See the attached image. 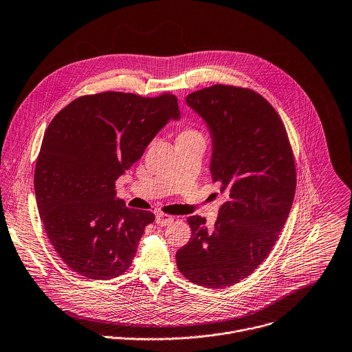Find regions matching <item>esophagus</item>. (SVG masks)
I'll use <instances>...</instances> for the list:
<instances>
[{"label":"esophagus","instance_id":"esophagus-1","mask_svg":"<svg viewBox=\"0 0 352 352\" xmlns=\"http://www.w3.org/2000/svg\"><path fill=\"white\" fill-rule=\"evenodd\" d=\"M173 221V217L169 216V214H165V213H158L155 216V223L161 227H165V226H169L170 223Z\"/></svg>","mask_w":352,"mask_h":352}]
</instances>
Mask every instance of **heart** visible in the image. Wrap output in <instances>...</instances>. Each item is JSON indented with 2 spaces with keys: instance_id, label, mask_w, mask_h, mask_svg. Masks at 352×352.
Listing matches in <instances>:
<instances>
[{
  "instance_id": "heart-1",
  "label": "heart",
  "mask_w": 352,
  "mask_h": 352,
  "mask_svg": "<svg viewBox=\"0 0 352 352\" xmlns=\"http://www.w3.org/2000/svg\"><path fill=\"white\" fill-rule=\"evenodd\" d=\"M177 139H202L201 133L197 129L192 128H186L180 132V135L177 136Z\"/></svg>"
}]
</instances>
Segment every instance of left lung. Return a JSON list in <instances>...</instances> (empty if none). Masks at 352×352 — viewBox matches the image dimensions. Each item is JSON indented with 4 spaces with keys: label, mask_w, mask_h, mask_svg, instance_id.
<instances>
[{
    "label": "left lung",
    "mask_w": 352,
    "mask_h": 352,
    "mask_svg": "<svg viewBox=\"0 0 352 352\" xmlns=\"http://www.w3.org/2000/svg\"><path fill=\"white\" fill-rule=\"evenodd\" d=\"M212 139L210 175L227 201L214 227L190 216L191 239L176 253L191 282L221 289L250 275L271 252L292 209L296 169L285 126L258 94L213 85L186 98Z\"/></svg>",
    "instance_id": "left-lung-1"
}]
</instances>
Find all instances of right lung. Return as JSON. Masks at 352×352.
Returning <instances> with one entry per match:
<instances>
[{
    "mask_svg": "<svg viewBox=\"0 0 352 352\" xmlns=\"http://www.w3.org/2000/svg\"><path fill=\"white\" fill-rule=\"evenodd\" d=\"M179 118L173 95L104 92L76 99L51 121L34 190L47 235L73 271L106 280L128 270L155 217L126 208L114 184L157 133Z\"/></svg>",
    "mask_w": 352,
    "mask_h": 352,
    "instance_id": "right-lung-1",
    "label": "right lung"
}]
</instances>
